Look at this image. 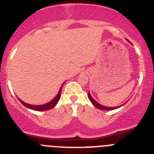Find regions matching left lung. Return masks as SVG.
Returning a JSON list of instances; mask_svg holds the SVG:
<instances>
[{"instance_id": "1", "label": "left lung", "mask_w": 154, "mask_h": 154, "mask_svg": "<svg viewBox=\"0 0 154 154\" xmlns=\"http://www.w3.org/2000/svg\"><path fill=\"white\" fill-rule=\"evenodd\" d=\"M88 98H89V99L90 100L91 102L92 103V104H93L94 106H95V107H97V108L98 109H101V110H114V109H117L118 108V107H106V106H103L101 105V104H98L97 101H95V100L93 99V98H92V96L90 95V94L88 93ZM122 106V105H121ZM120 106V107H121Z\"/></svg>"}]
</instances>
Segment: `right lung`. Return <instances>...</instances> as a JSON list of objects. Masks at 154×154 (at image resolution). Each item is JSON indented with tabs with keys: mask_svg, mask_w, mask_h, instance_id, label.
Segmentation results:
<instances>
[{
	"mask_svg": "<svg viewBox=\"0 0 154 154\" xmlns=\"http://www.w3.org/2000/svg\"><path fill=\"white\" fill-rule=\"evenodd\" d=\"M62 86H61L60 89H59V93L57 94V95H56V97H55L54 98H53V100H52L51 101H50L49 103H47V104H43V105H31V104H27V103H25L23 102L22 101H21L19 98H18V99L20 101V102L22 103V104H23L25 107H28V108L29 109H31V110H37V111H42V110H50V109H52L53 107H54L57 104L58 101H59V100L60 99V97H61V92H62Z\"/></svg>",
	"mask_w": 154,
	"mask_h": 154,
	"instance_id": "1",
	"label": "right lung"
}]
</instances>
